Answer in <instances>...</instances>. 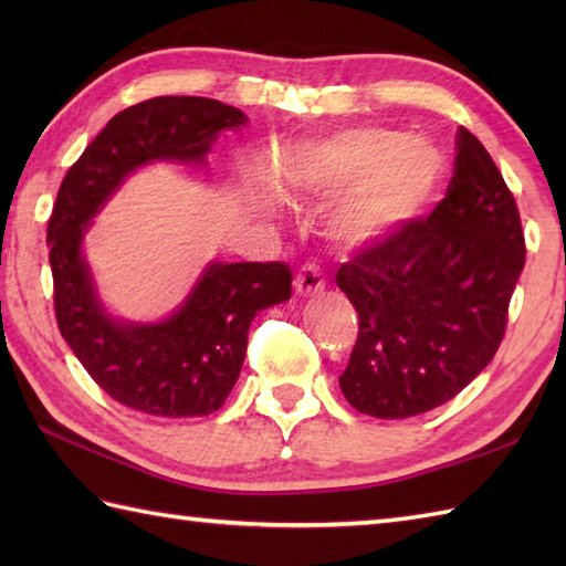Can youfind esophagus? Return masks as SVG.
I'll use <instances>...</instances> for the list:
<instances>
[{
  "mask_svg": "<svg viewBox=\"0 0 566 566\" xmlns=\"http://www.w3.org/2000/svg\"><path fill=\"white\" fill-rule=\"evenodd\" d=\"M326 286V276L316 268V264H304L294 276V290L298 296H314L321 294Z\"/></svg>",
  "mask_w": 566,
  "mask_h": 566,
  "instance_id": "obj_1",
  "label": "esophagus"
}]
</instances>
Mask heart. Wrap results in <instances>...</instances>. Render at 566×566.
Here are the masks:
<instances>
[{
	"instance_id": "b5f03b06",
	"label": "heart",
	"mask_w": 566,
	"mask_h": 566,
	"mask_svg": "<svg viewBox=\"0 0 566 566\" xmlns=\"http://www.w3.org/2000/svg\"><path fill=\"white\" fill-rule=\"evenodd\" d=\"M304 177L318 195L348 189L333 213V233L345 243H369L426 207L442 177V158L423 138L359 126L311 148Z\"/></svg>"
}]
</instances>
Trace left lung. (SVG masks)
<instances>
[{
    "instance_id": "obj_1",
    "label": "left lung",
    "mask_w": 566,
    "mask_h": 566,
    "mask_svg": "<svg viewBox=\"0 0 566 566\" xmlns=\"http://www.w3.org/2000/svg\"><path fill=\"white\" fill-rule=\"evenodd\" d=\"M454 146L438 207L359 248L335 274L359 318L340 389L365 416L411 418L448 403L506 333L525 264L521 213L479 138L460 126Z\"/></svg>"
}]
</instances>
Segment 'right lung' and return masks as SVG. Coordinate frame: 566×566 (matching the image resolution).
<instances>
[{"label":"right lung","instance_id":"add662e5","mask_svg":"<svg viewBox=\"0 0 566 566\" xmlns=\"http://www.w3.org/2000/svg\"><path fill=\"white\" fill-rule=\"evenodd\" d=\"M235 106L207 97H155L116 114L70 167L48 221V260L60 335L90 377L134 411L187 418L219 411L238 381L258 311L292 296L284 262H211L170 318L124 323L94 292L82 235L136 167L203 163L223 128L245 126Z\"/></svg>","mask_w":566,"mask_h":566}]
</instances>
